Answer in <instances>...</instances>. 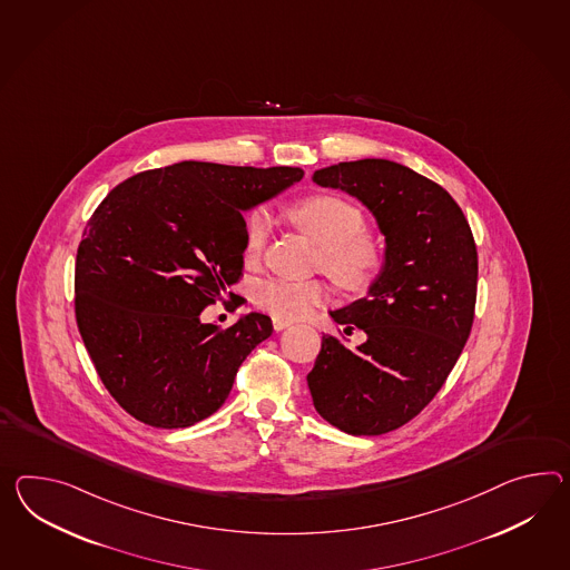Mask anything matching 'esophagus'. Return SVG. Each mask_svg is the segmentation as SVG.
I'll return each instance as SVG.
<instances>
[{
	"label": "esophagus",
	"mask_w": 570,
	"mask_h": 570,
	"mask_svg": "<svg viewBox=\"0 0 570 570\" xmlns=\"http://www.w3.org/2000/svg\"><path fill=\"white\" fill-rule=\"evenodd\" d=\"M272 323H274V330H276V332H282V330H286V327H291L292 325V321L279 320V317H274Z\"/></svg>",
	"instance_id": "34e87169"
}]
</instances>
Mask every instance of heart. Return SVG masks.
I'll use <instances>...</instances> for the list:
<instances>
[{
  "instance_id": "1",
  "label": "heart",
  "mask_w": 570,
  "mask_h": 570,
  "mask_svg": "<svg viewBox=\"0 0 570 570\" xmlns=\"http://www.w3.org/2000/svg\"><path fill=\"white\" fill-rule=\"evenodd\" d=\"M291 220L321 249L323 272L347 291H361L381 267V247L375 238L362 235L361 209L334 195H317L291 208ZM269 220L264 212L247 223L245 255L255 259L264 249ZM327 298L321 282L265 279L255 291V303L279 320H301Z\"/></svg>"
}]
</instances>
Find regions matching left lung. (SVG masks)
I'll list each match as a JSON object with an SVG mask.
<instances>
[{"label": "left lung", "mask_w": 570, "mask_h": 570, "mask_svg": "<svg viewBox=\"0 0 570 570\" xmlns=\"http://www.w3.org/2000/svg\"><path fill=\"white\" fill-rule=\"evenodd\" d=\"M321 187L352 195L385 236L383 265L366 296L332 320L366 342L347 350L323 335L306 375L321 417L356 436L395 431L429 405L472 332L478 253L455 199L416 170L383 158L313 173Z\"/></svg>", "instance_id": "1"}]
</instances>
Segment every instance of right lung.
<instances>
[{"label": "right lung", "mask_w": 570, "mask_h": 570, "mask_svg": "<svg viewBox=\"0 0 570 570\" xmlns=\"http://www.w3.org/2000/svg\"><path fill=\"white\" fill-rule=\"evenodd\" d=\"M303 175L185 160L138 173L100 202L76 255V321L127 414L187 429L226 402L238 366L274 327L253 311L220 330L202 311L243 274V214Z\"/></svg>", "instance_id": "1"}]
</instances>
